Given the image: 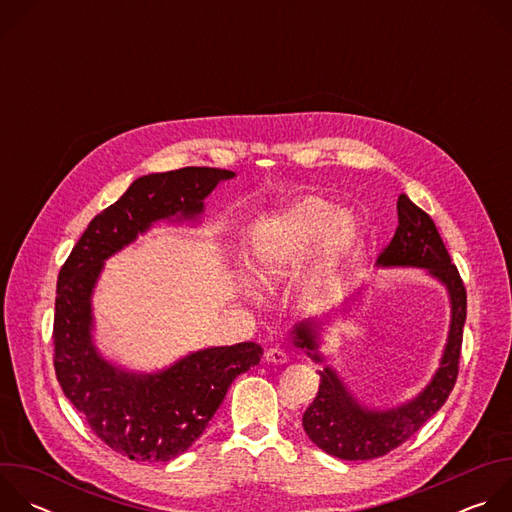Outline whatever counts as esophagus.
Listing matches in <instances>:
<instances>
[{"instance_id":"obj_1","label":"esophagus","mask_w":512,"mask_h":512,"mask_svg":"<svg viewBox=\"0 0 512 512\" xmlns=\"http://www.w3.org/2000/svg\"><path fill=\"white\" fill-rule=\"evenodd\" d=\"M265 360L267 362H273V364H285L289 360L287 352L281 350V348H267L265 350Z\"/></svg>"}]
</instances>
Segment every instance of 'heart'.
Here are the masks:
<instances>
[{
    "instance_id": "1",
    "label": "heart",
    "mask_w": 512,
    "mask_h": 512,
    "mask_svg": "<svg viewBox=\"0 0 512 512\" xmlns=\"http://www.w3.org/2000/svg\"><path fill=\"white\" fill-rule=\"evenodd\" d=\"M362 239L360 218L330 198L308 194L263 216L251 237V269L263 285L296 273L314 249V271L332 279L354 257ZM249 289V283H245Z\"/></svg>"
}]
</instances>
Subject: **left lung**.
Returning <instances> with one entry per match:
<instances>
[{
  "instance_id": "obj_1",
  "label": "left lung",
  "mask_w": 512,
  "mask_h": 512,
  "mask_svg": "<svg viewBox=\"0 0 512 512\" xmlns=\"http://www.w3.org/2000/svg\"><path fill=\"white\" fill-rule=\"evenodd\" d=\"M399 225L387 249L379 255L377 267H417L440 281L450 298V330L444 354L431 381L407 403L389 409H375L360 403L342 377L324 364L318 371L320 387L316 399L304 413L302 425L310 440L326 454L340 460H373L389 454L437 411L450 397L456 379L466 322V287L450 253L427 212L415 206L405 194L397 200ZM360 294V291H358ZM352 296L346 304L354 302ZM346 312V308H340ZM320 322L306 320L291 330V342L302 348L314 362L322 364Z\"/></svg>"
}]
</instances>
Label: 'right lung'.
<instances>
[{
  "instance_id": "1",
  "label": "right lung",
  "mask_w": 512,
  "mask_h": 512,
  "mask_svg": "<svg viewBox=\"0 0 512 512\" xmlns=\"http://www.w3.org/2000/svg\"><path fill=\"white\" fill-rule=\"evenodd\" d=\"M235 172L180 168L137 178L99 212L58 273L54 304L56 379L91 429L135 462L184 454L221 407L231 383L261 360L255 342L210 346L156 373H135L107 360L95 344L93 291L109 257L156 223H196L204 198Z\"/></svg>"
}]
</instances>
